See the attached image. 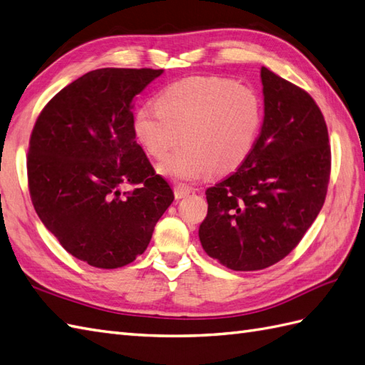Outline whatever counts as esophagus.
<instances>
[{
  "label": "esophagus",
  "mask_w": 365,
  "mask_h": 365,
  "mask_svg": "<svg viewBox=\"0 0 365 365\" xmlns=\"http://www.w3.org/2000/svg\"><path fill=\"white\" fill-rule=\"evenodd\" d=\"M190 192H191V188H190L188 185H185V183H175V186H174V194H175L177 199H183V197L188 196Z\"/></svg>",
  "instance_id": "1"
}]
</instances>
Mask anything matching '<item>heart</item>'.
I'll list each match as a JSON object with an SVG mask.
<instances>
[{"label": "heart", "mask_w": 365, "mask_h": 365, "mask_svg": "<svg viewBox=\"0 0 365 365\" xmlns=\"http://www.w3.org/2000/svg\"><path fill=\"white\" fill-rule=\"evenodd\" d=\"M262 124V101L255 88L219 76H196L166 87L157 107L133 115L135 137L149 155L163 158V175L196 180L207 173L224 175L238 169L255 148Z\"/></svg>", "instance_id": "obj_1"}]
</instances>
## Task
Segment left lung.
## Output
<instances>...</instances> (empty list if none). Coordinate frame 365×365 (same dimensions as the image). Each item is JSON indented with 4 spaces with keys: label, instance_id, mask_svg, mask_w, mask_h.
Masks as SVG:
<instances>
[{
    "label": "left lung",
    "instance_id": "1",
    "mask_svg": "<svg viewBox=\"0 0 365 365\" xmlns=\"http://www.w3.org/2000/svg\"><path fill=\"white\" fill-rule=\"evenodd\" d=\"M264 121L250 157L205 191L202 247L232 270H259L297 247L324 207L328 129L303 88L261 68Z\"/></svg>",
    "mask_w": 365,
    "mask_h": 365
}]
</instances>
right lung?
I'll use <instances>...</instances> for the list:
<instances>
[{
  "label": "right lung",
  "instance_id": "1",
  "mask_svg": "<svg viewBox=\"0 0 365 365\" xmlns=\"http://www.w3.org/2000/svg\"><path fill=\"white\" fill-rule=\"evenodd\" d=\"M163 70L101 68L62 88L29 140L28 186L40 221L62 247L101 269L146 250L174 200L135 140V96ZM124 185L133 190L121 192Z\"/></svg>",
  "mask_w": 365,
  "mask_h": 365
}]
</instances>
